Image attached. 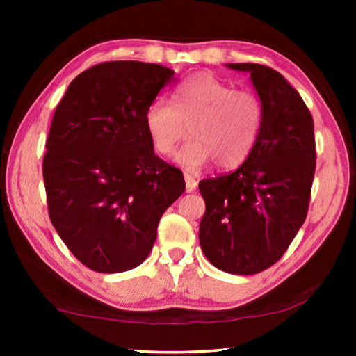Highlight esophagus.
<instances>
[{
  "instance_id": "34e87169",
  "label": "esophagus",
  "mask_w": 356,
  "mask_h": 356,
  "mask_svg": "<svg viewBox=\"0 0 356 356\" xmlns=\"http://www.w3.org/2000/svg\"><path fill=\"white\" fill-rule=\"evenodd\" d=\"M184 183H186V191L188 193H193L194 189L197 188V181L188 172H184Z\"/></svg>"
}]
</instances>
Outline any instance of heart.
Listing matches in <instances>:
<instances>
[{"label": "heart", "instance_id": "1", "mask_svg": "<svg viewBox=\"0 0 356 356\" xmlns=\"http://www.w3.org/2000/svg\"><path fill=\"white\" fill-rule=\"evenodd\" d=\"M264 105L250 89H233L216 76L201 72L178 84L173 105L150 102L144 124L155 152L170 155L184 136L191 139L179 150L178 162L197 170L212 160L218 168L245 162L259 139Z\"/></svg>", "mask_w": 356, "mask_h": 356}]
</instances>
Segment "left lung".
I'll return each mask as SVG.
<instances>
[{
	"label": "left lung",
	"instance_id": "8db88e82",
	"mask_svg": "<svg viewBox=\"0 0 356 356\" xmlns=\"http://www.w3.org/2000/svg\"><path fill=\"white\" fill-rule=\"evenodd\" d=\"M228 66L251 74L264 121L240 168L199 183L206 202L199 241L217 269L252 275L284 256L308 216L316 172L314 123L280 72L254 63Z\"/></svg>",
	"mask_w": 356,
	"mask_h": 356
}]
</instances>
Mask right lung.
<instances>
[{
	"mask_svg": "<svg viewBox=\"0 0 356 356\" xmlns=\"http://www.w3.org/2000/svg\"><path fill=\"white\" fill-rule=\"evenodd\" d=\"M175 72L105 61L81 72L53 115L43 157L48 216L76 259L115 274L152 250L163 212L181 196V170L154 154L144 113Z\"/></svg>",
	"mask_w": 356,
	"mask_h": 356,
	"instance_id": "add662e5",
	"label": "right lung"
}]
</instances>
